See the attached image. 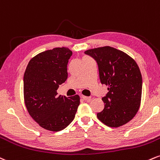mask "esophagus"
<instances>
[{
    "label": "esophagus",
    "instance_id": "obj_1",
    "mask_svg": "<svg viewBox=\"0 0 160 160\" xmlns=\"http://www.w3.org/2000/svg\"><path fill=\"white\" fill-rule=\"evenodd\" d=\"M82 98L85 101H90L91 99V97H86V96H82Z\"/></svg>",
    "mask_w": 160,
    "mask_h": 160
}]
</instances>
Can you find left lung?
Masks as SVG:
<instances>
[{
  "instance_id": "8db88e82",
  "label": "left lung",
  "mask_w": 160,
  "mask_h": 160,
  "mask_svg": "<svg viewBox=\"0 0 160 160\" xmlns=\"http://www.w3.org/2000/svg\"><path fill=\"white\" fill-rule=\"evenodd\" d=\"M84 53L97 61L101 83L108 87L102 99L104 109L97 113V118L110 127L126 124L141 105L142 77L138 64L127 53L111 46L91 48Z\"/></svg>"
}]
</instances>
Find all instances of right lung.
Wrapping results in <instances>:
<instances>
[{"label": "right lung", "mask_w": 160, "mask_h": 160, "mask_svg": "<svg viewBox=\"0 0 160 160\" xmlns=\"http://www.w3.org/2000/svg\"><path fill=\"white\" fill-rule=\"evenodd\" d=\"M72 52L67 47L39 53L29 61L24 74V104L31 117L47 130L58 132L74 119L80 97L58 96L67 80V63Z\"/></svg>", "instance_id": "obj_1"}]
</instances>
